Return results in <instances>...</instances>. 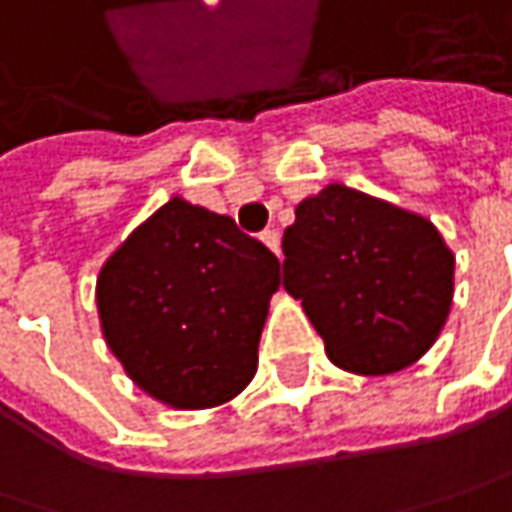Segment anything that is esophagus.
I'll return each mask as SVG.
<instances>
[{
	"label": "esophagus",
	"mask_w": 512,
	"mask_h": 512,
	"mask_svg": "<svg viewBox=\"0 0 512 512\" xmlns=\"http://www.w3.org/2000/svg\"><path fill=\"white\" fill-rule=\"evenodd\" d=\"M260 240H263V246H266L269 252H275V255H281V234H278L275 228H269V231H263V234H260Z\"/></svg>",
	"instance_id": "esophagus-1"
}]
</instances>
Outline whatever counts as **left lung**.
Wrapping results in <instances>:
<instances>
[{"instance_id":"1","label":"left lung","mask_w":512,"mask_h":512,"mask_svg":"<svg viewBox=\"0 0 512 512\" xmlns=\"http://www.w3.org/2000/svg\"><path fill=\"white\" fill-rule=\"evenodd\" d=\"M281 246L284 289L336 368L397 374L437 342L455 255L432 220L333 182L298 202Z\"/></svg>"}]
</instances>
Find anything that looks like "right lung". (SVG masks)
Instances as JSON below:
<instances>
[{"label": "right lung", "instance_id": "obj_1", "mask_svg": "<svg viewBox=\"0 0 512 512\" xmlns=\"http://www.w3.org/2000/svg\"><path fill=\"white\" fill-rule=\"evenodd\" d=\"M278 286L281 263L260 240L173 196L106 257L95 301L127 376L188 411L223 406L252 382Z\"/></svg>", "mask_w": 512, "mask_h": 512}]
</instances>
